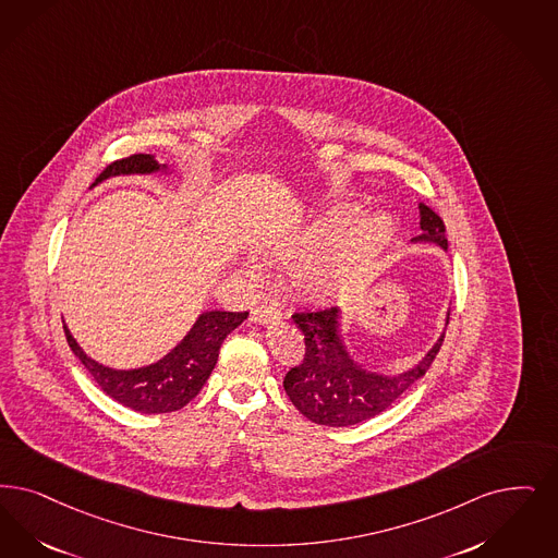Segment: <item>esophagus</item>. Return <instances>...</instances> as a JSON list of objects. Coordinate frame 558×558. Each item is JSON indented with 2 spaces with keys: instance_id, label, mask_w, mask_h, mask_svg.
<instances>
[{
  "instance_id": "34e87169",
  "label": "esophagus",
  "mask_w": 558,
  "mask_h": 558,
  "mask_svg": "<svg viewBox=\"0 0 558 558\" xmlns=\"http://www.w3.org/2000/svg\"><path fill=\"white\" fill-rule=\"evenodd\" d=\"M251 319H253L255 324H274V322H280V319H282V312L278 310V305L266 303V305H257V307L251 312Z\"/></svg>"
}]
</instances>
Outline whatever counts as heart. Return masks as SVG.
I'll use <instances>...</instances> for the list:
<instances>
[{"label":"heart","instance_id":"b5f03b06","mask_svg":"<svg viewBox=\"0 0 558 558\" xmlns=\"http://www.w3.org/2000/svg\"><path fill=\"white\" fill-rule=\"evenodd\" d=\"M361 216L359 205L336 207L310 226L274 239L266 248L271 257L290 266L326 257L336 250L332 257L305 269L299 278V287L307 296L330 299L359 284L392 239L395 222L390 216Z\"/></svg>","mask_w":558,"mask_h":558}]
</instances>
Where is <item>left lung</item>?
Returning a JSON list of instances; mask_svg holds the SVG:
<instances>
[{
    "mask_svg": "<svg viewBox=\"0 0 558 558\" xmlns=\"http://www.w3.org/2000/svg\"><path fill=\"white\" fill-rule=\"evenodd\" d=\"M420 218L422 234L413 241L436 243L446 251L442 218L424 203H420ZM338 307L292 315V322L305 336V357L290 367L284 378V390L292 404L313 424L328 427L361 424L386 411L429 369L445 340V335L440 336L415 367L399 376H381L349 355L338 330Z\"/></svg>",
    "mask_w": 558,
    "mask_h": 558,
    "instance_id": "8db88e82",
    "label": "left lung"
}]
</instances>
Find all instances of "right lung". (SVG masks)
<instances>
[{
    "label": "right lung",
    "mask_w": 558,
    "mask_h": 558,
    "mask_svg": "<svg viewBox=\"0 0 558 558\" xmlns=\"http://www.w3.org/2000/svg\"><path fill=\"white\" fill-rule=\"evenodd\" d=\"M166 170L156 157L147 154L124 157L110 163L97 180L120 174H151ZM93 184V186H95ZM248 312H203L193 324L191 332L157 363L138 369H112L90 359L64 326L68 344L78 361L87 367L101 390L120 404L138 413H170L179 411L199 395L203 384L218 363L223 338L241 326Z\"/></svg>",
    "instance_id": "right-lung-1"
}]
</instances>
